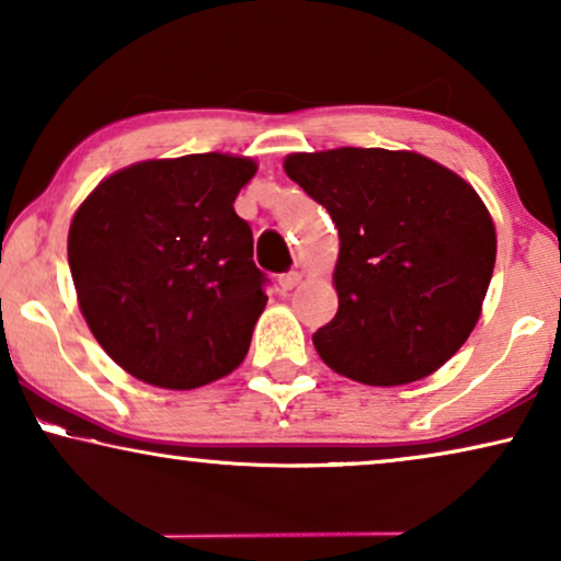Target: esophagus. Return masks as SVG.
I'll use <instances>...</instances> for the list:
<instances>
[{
    "label": "esophagus",
    "instance_id": "obj_1",
    "mask_svg": "<svg viewBox=\"0 0 561 561\" xmlns=\"http://www.w3.org/2000/svg\"><path fill=\"white\" fill-rule=\"evenodd\" d=\"M298 283H301V273L298 271H288V273H283V275H278V286H280V290H294Z\"/></svg>",
    "mask_w": 561,
    "mask_h": 561
}]
</instances>
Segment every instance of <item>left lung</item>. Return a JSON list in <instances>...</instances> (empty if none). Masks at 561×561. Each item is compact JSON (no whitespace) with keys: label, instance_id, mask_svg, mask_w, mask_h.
Segmentation results:
<instances>
[{"label":"left lung","instance_id":"1","mask_svg":"<svg viewBox=\"0 0 561 561\" xmlns=\"http://www.w3.org/2000/svg\"><path fill=\"white\" fill-rule=\"evenodd\" d=\"M296 181L340 232L336 317L313 334L334 373L405 386L439 370L478 324L497 237L470 183L413 150L290 152Z\"/></svg>","mask_w":561,"mask_h":561}]
</instances>
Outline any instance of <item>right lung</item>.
Segmentation results:
<instances>
[{"label":"right lung","mask_w":561,"mask_h":561,"mask_svg":"<svg viewBox=\"0 0 561 561\" xmlns=\"http://www.w3.org/2000/svg\"><path fill=\"white\" fill-rule=\"evenodd\" d=\"M257 163L229 152L140 160L106 175L68 229L79 309L133 378L168 390L240 367L267 296L234 198Z\"/></svg>","instance_id":"right-lung-1"}]
</instances>
